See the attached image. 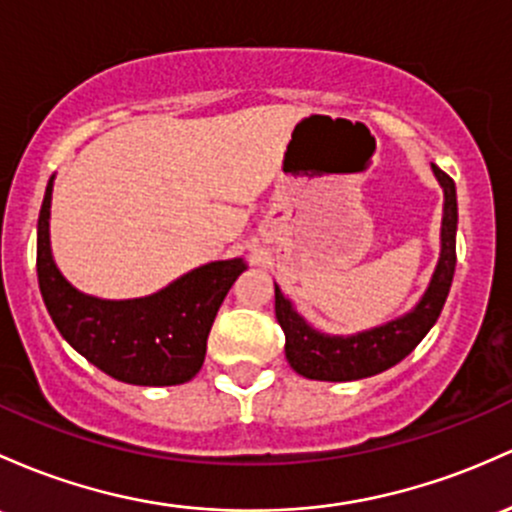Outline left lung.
I'll return each instance as SVG.
<instances>
[{
	"instance_id": "left-lung-1",
	"label": "left lung",
	"mask_w": 512,
	"mask_h": 512,
	"mask_svg": "<svg viewBox=\"0 0 512 512\" xmlns=\"http://www.w3.org/2000/svg\"><path fill=\"white\" fill-rule=\"evenodd\" d=\"M432 172L445 194L440 257H437L428 289L411 311L362 333L330 335L313 328L296 311L291 299L282 294L279 284H274V313L286 335V359L296 374L316 381H357L381 374L411 355L418 342L437 323L449 286H452L454 265H457V189H454L452 177H447L440 167L432 165Z\"/></svg>"
}]
</instances>
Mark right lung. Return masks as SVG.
<instances>
[{"instance_id": "right-lung-1", "label": "right lung", "mask_w": 512, "mask_h": 512, "mask_svg": "<svg viewBox=\"0 0 512 512\" xmlns=\"http://www.w3.org/2000/svg\"><path fill=\"white\" fill-rule=\"evenodd\" d=\"M48 179L38 216V286L60 335L111 379L177 386L199 374L213 318L245 272L243 257L209 262L140 299H99L72 286L53 260Z\"/></svg>"}]
</instances>
